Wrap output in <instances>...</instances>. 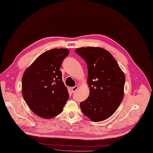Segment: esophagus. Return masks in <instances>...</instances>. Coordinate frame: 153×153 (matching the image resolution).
<instances>
[{"label": "esophagus", "mask_w": 153, "mask_h": 153, "mask_svg": "<svg viewBox=\"0 0 153 153\" xmlns=\"http://www.w3.org/2000/svg\"><path fill=\"white\" fill-rule=\"evenodd\" d=\"M78 89V86L77 85H75V86L72 87V88H71V91H72L73 93H74V92H75Z\"/></svg>", "instance_id": "34e87169"}]
</instances>
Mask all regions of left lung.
Masks as SVG:
<instances>
[{"label": "left lung", "mask_w": 153, "mask_h": 153, "mask_svg": "<svg viewBox=\"0 0 153 153\" xmlns=\"http://www.w3.org/2000/svg\"><path fill=\"white\" fill-rule=\"evenodd\" d=\"M75 52L86 62L90 94L80 103L82 113L93 121L108 118L123 99L125 74L112 55L98 47H83Z\"/></svg>", "instance_id": "8db88e82"}]
</instances>
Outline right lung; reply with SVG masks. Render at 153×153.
<instances>
[{
    "mask_svg": "<svg viewBox=\"0 0 153 153\" xmlns=\"http://www.w3.org/2000/svg\"><path fill=\"white\" fill-rule=\"evenodd\" d=\"M70 53L67 48H54L40 55L24 72L22 95L31 110L50 119L60 114L69 98L60 70Z\"/></svg>",
    "mask_w": 153,
    "mask_h": 153,
    "instance_id": "obj_1",
    "label": "right lung"
}]
</instances>
